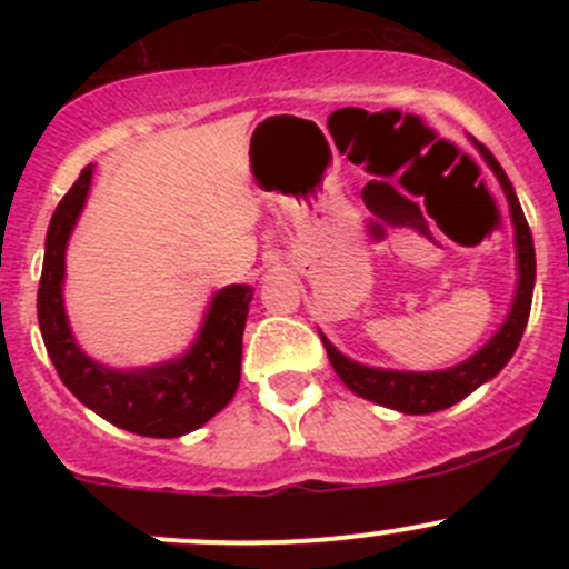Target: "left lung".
Here are the masks:
<instances>
[{
    "instance_id": "obj_1",
    "label": "left lung",
    "mask_w": 569,
    "mask_h": 569,
    "mask_svg": "<svg viewBox=\"0 0 569 569\" xmlns=\"http://www.w3.org/2000/svg\"><path fill=\"white\" fill-rule=\"evenodd\" d=\"M476 148H479L485 162L490 164V170L496 173L498 181H501L503 194H507L509 214H512L515 226V250H518V291H515L509 317L503 319L501 327H498L496 336H492L479 352L470 355L468 360H462V363L443 371L375 369V366H363L358 363V360H349L347 355L338 352V349L321 336L327 358H330L332 369H336V375L341 377V382L349 391L363 396V399L369 401H377V405L382 407H391V410L407 412V416H427V412L446 410V407L457 405L465 396L473 393L479 386H485L487 380H492V377L509 363L515 349H518L526 330V321H529L531 313L537 261H533V239L529 231V222H526L523 209H520L518 203V194H515L512 183H509L501 164L496 162V157H492L485 146Z\"/></svg>"
}]
</instances>
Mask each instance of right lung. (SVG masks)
<instances>
[{
	"label": "right lung",
	"mask_w": 569,
	"mask_h": 569,
	"mask_svg": "<svg viewBox=\"0 0 569 569\" xmlns=\"http://www.w3.org/2000/svg\"><path fill=\"white\" fill-rule=\"evenodd\" d=\"M90 178L93 164L79 173L77 183L60 200L46 233L38 286V321L46 352L68 391L104 421L146 438H181L203 427L237 393L252 289L233 283L217 291L198 338L181 358L148 369H109L88 358L68 325L62 280L68 239L88 200Z\"/></svg>",
	"instance_id": "1"
}]
</instances>
